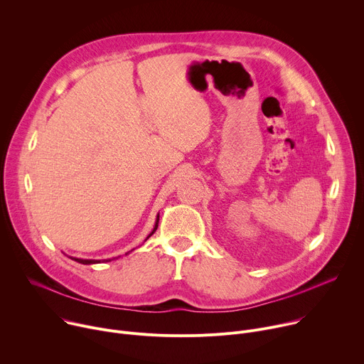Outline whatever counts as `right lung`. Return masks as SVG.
Wrapping results in <instances>:
<instances>
[{"label":"right lung","mask_w":364,"mask_h":364,"mask_svg":"<svg viewBox=\"0 0 364 364\" xmlns=\"http://www.w3.org/2000/svg\"><path fill=\"white\" fill-rule=\"evenodd\" d=\"M159 220H160V215L157 216V222H155V226H154V229H152V232L148 235V237L149 236H152L154 235V232L155 230H157V228H159ZM146 237V239H148ZM145 239V240H146ZM129 253V252H128ZM70 259H73V261H76V262H79V264H82V265H92V264H99L100 261H95V259H80V257H72V256H69ZM111 261V259H107V262H109Z\"/></svg>","instance_id":"1"}]
</instances>
